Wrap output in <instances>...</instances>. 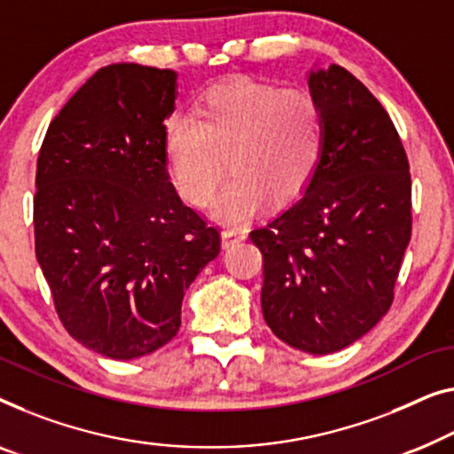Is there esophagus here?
I'll use <instances>...</instances> for the list:
<instances>
[{
  "mask_svg": "<svg viewBox=\"0 0 454 454\" xmlns=\"http://www.w3.org/2000/svg\"><path fill=\"white\" fill-rule=\"evenodd\" d=\"M246 229L233 227V229H223L221 231V246L223 247H233L246 239Z\"/></svg>",
  "mask_w": 454,
  "mask_h": 454,
  "instance_id": "esophagus-1",
  "label": "esophagus"
}]
</instances>
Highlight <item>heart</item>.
Listing matches in <instances>:
<instances>
[{"label":"heart","mask_w":454,"mask_h":454,"mask_svg":"<svg viewBox=\"0 0 454 454\" xmlns=\"http://www.w3.org/2000/svg\"><path fill=\"white\" fill-rule=\"evenodd\" d=\"M324 114L311 91L241 77L208 90L199 118H169L163 145L176 188L196 208L211 205L225 166L231 169L215 216L243 223L266 199L286 202L303 192L324 153Z\"/></svg>","instance_id":"1"}]
</instances>
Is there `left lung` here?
<instances>
[{"label": "left lung", "instance_id": "8db88e82", "mask_svg": "<svg viewBox=\"0 0 454 454\" xmlns=\"http://www.w3.org/2000/svg\"><path fill=\"white\" fill-rule=\"evenodd\" d=\"M309 91L324 114L319 166L249 239L264 258L262 313L274 336L330 354L389 311L411 238V178L389 114L350 71H311Z\"/></svg>", "mask_w": 454, "mask_h": 454}]
</instances>
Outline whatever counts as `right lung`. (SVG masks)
<instances>
[{
    "label": "right lung",
    "instance_id": "obj_1",
    "mask_svg": "<svg viewBox=\"0 0 454 454\" xmlns=\"http://www.w3.org/2000/svg\"><path fill=\"white\" fill-rule=\"evenodd\" d=\"M176 77L137 63L98 69L52 118L36 161L35 247L57 315L114 360L178 333L184 293L221 252L216 227L169 182Z\"/></svg>",
    "mask_w": 454,
    "mask_h": 454
}]
</instances>
